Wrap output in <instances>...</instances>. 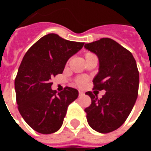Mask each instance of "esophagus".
<instances>
[{
	"label": "esophagus",
	"instance_id": "obj_1",
	"mask_svg": "<svg viewBox=\"0 0 151 151\" xmlns=\"http://www.w3.org/2000/svg\"><path fill=\"white\" fill-rule=\"evenodd\" d=\"M78 95H79V96H82V95H84V92L82 91H79Z\"/></svg>",
	"mask_w": 151,
	"mask_h": 151
}]
</instances>
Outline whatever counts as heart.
<instances>
[{
    "label": "heart",
    "mask_w": 151,
    "mask_h": 151,
    "mask_svg": "<svg viewBox=\"0 0 151 151\" xmlns=\"http://www.w3.org/2000/svg\"><path fill=\"white\" fill-rule=\"evenodd\" d=\"M90 55H93V54L91 52H87L86 54V56H90ZM86 82H87V78H84V77H82V78H78L76 80V84L79 86H83L86 85Z\"/></svg>",
    "instance_id": "1"
}]
</instances>
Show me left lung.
Returning <instances> with one entry per match:
<instances>
[{
	"label": "left lung",
	"mask_w": 151,
	"mask_h": 151,
	"mask_svg": "<svg viewBox=\"0 0 151 151\" xmlns=\"http://www.w3.org/2000/svg\"><path fill=\"white\" fill-rule=\"evenodd\" d=\"M85 47L99 60L93 89L106 91L101 99L91 91L86 93L91 99V104L85 108L87 122L99 133H110L124 123L137 98L139 72L136 60L129 50L109 38L86 43Z\"/></svg>",
	"instance_id": "1"
}]
</instances>
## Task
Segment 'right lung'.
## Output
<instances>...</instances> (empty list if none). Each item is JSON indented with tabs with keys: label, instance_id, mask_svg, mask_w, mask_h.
I'll return each mask as SVG.
<instances>
[{
	"label": "right lung",
	"instance_id": "1",
	"mask_svg": "<svg viewBox=\"0 0 151 151\" xmlns=\"http://www.w3.org/2000/svg\"><path fill=\"white\" fill-rule=\"evenodd\" d=\"M84 43L48 34L29 48L18 68L14 86L18 111L36 132L50 134L60 129L69 105L78 91L65 87L58 94L52 91L51 78L62 73L67 60Z\"/></svg>",
	"mask_w": 151,
	"mask_h": 151
}]
</instances>
